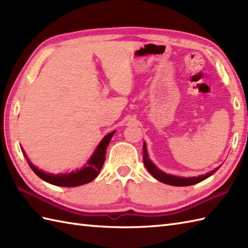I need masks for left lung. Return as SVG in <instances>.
Masks as SVG:
<instances>
[{
  "label": "left lung",
  "mask_w": 248,
  "mask_h": 248,
  "mask_svg": "<svg viewBox=\"0 0 248 248\" xmlns=\"http://www.w3.org/2000/svg\"><path fill=\"white\" fill-rule=\"evenodd\" d=\"M143 160H144V164L147 168V170H148L151 173V175L156 179V180H159L163 183L170 184V186H193V184H196L198 182H202V181L204 180V179H207L210 176H212L213 173L219 168V167L215 168L214 170L205 173V175H202V176H198V177H191V178H183V177L167 175V173L161 171L159 168H157L154 164V163L150 161L145 143H144V146H143Z\"/></svg>",
  "instance_id": "left-lung-1"
}]
</instances>
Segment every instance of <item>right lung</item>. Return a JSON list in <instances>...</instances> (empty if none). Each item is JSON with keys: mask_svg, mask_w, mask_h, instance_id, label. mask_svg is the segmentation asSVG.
<instances>
[{"mask_svg": "<svg viewBox=\"0 0 248 248\" xmlns=\"http://www.w3.org/2000/svg\"><path fill=\"white\" fill-rule=\"evenodd\" d=\"M114 133L115 131L104 136L103 140L100 141L97 149L94 150L93 155H92L91 159L88 160L85 166L81 168V170L72 171L70 173L53 175V173H46L43 170H40L30 162L28 155L25 154V151L22 148H21V150H22V154L25 157V160L28 161L30 167L33 170V171L37 176H38L40 179H43V180H45L46 182L51 183L53 184V186H67V187L78 186H82V184L92 182L93 179L98 176L99 171L101 170V168L103 166V163L105 160V152H107V148Z\"/></svg>", "mask_w": 248, "mask_h": 248, "instance_id": "add662e5", "label": "right lung"}]
</instances>
